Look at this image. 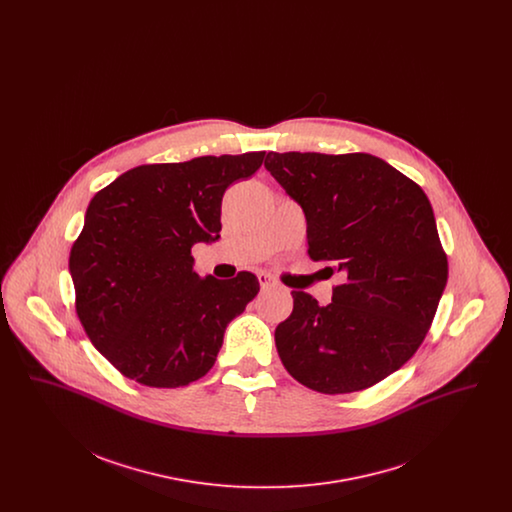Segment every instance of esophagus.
<instances>
[{
  "label": "esophagus",
  "mask_w": 512,
  "mask_h": 512,
  "mask_svg": "<svg viewBox=\"0 0 512 512\" xmlns=\"http://www.w3.org/2000/svg\"><path fill=\"white\" fill-rule=\"evenodd\" d=\"M259 284H261V288H263V290L278 288V282H276L270 274H267V272H261V274H259Z\"/></svg>",
  "instance_id": "1"
}]
</instances>
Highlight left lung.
Masks as SVG:
<instances>
[{"mask_svg": "<svg viewBox=\"0 0 512 512\" xmlns=\"http://www.w3.org/2000/svg\"><path fill=\"white\" fill-rule=\"evenodd\" d=\"M265 167L303 207L309 257L343 274L326 307L292 292L280 361L309 390H366L413 357L436 317L449 265L430 199L368 153L270 151Z\"/></svg>", "mask_w": 512, "mask_h": 512, "instance_id": "obj_1", "label": "left lung"}]
</instances>
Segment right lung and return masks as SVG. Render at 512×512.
Here are the masks:
<instances>
[{
    "mask_svg": "<svg viewBox=\"0 0 512 512\" xmlns=\"http://www.w3.org/2000/svg\"><path fill=\"white\" fill-rule=\"evenodd\" d=\"M267 151L140 165L99 190L69 257L86 336L122 376L182 388L215 365L224 330L259 293L251 272L199 278L192 247L219 240L222 195Z\"/></svg>",
    "mask_w": 512,
    "mask_h": 512,
    "instance_id": "add662e5",
    "label": "right lung"
}]
</instances>
